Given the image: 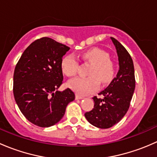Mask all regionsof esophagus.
<instances>
[{"mask_svg":"<svg viewBox=\"0 0 157 157\" xmlns=\"http://www.w3.org/2000/svg\"><path fill=\"white\" fill-rule=\"evenodd\" d=\"M75 98H76V99H83V96H80V95H78V94H76Z\"/></svg>","mask_w":157,"mask_h":157,"instance_id":"obj_1","label":"esophagus"}]
</instances>
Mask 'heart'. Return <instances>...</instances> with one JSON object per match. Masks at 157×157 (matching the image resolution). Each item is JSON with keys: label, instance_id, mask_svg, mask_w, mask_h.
Returning <instances> with one entry per match:
<instances>
[{"label": "heart", "instance_id": "b5f03b06", "mask_svg": "<svg viewBox=\"0 0 157 157\" xmlns=\"http://www.w3.org/2000/svg\"><path fill=\"white\" fill-rule=\"evenodd\" d=\"M81 58L86 61L93 63L89 77H77L68 83L70 88L80 95H86L99 89V80L102 83H109L115 73L113 62L109 59V55L99 48H92L85 51ZM61 70L67 77H74L78 70L79 63L77 58L70 54L63 58Z\"/></svg>", "mask_w": 157, "mask_h": 157}]
</instances>
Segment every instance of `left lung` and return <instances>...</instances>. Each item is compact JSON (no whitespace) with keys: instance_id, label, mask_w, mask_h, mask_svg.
<instances>
[{"instance_id":"obj_1","label":"left lung","mask_w":157,"mask_h":157,"mask_svg":"<svg viewBox=\"0 0 157 157\" xmlns=\"http://www.w3.org/2000/svg\"><path fill=\"white\" fill-rule=\"evenodd\" d=\"M111 39L116 48L119 70L110 84L99 93L104 97L94 96V108L84 115L90 124L103 129L119 122L127 113L135 89L132 58L118 40L112 37Z\"/></svg>"}]
</instances>
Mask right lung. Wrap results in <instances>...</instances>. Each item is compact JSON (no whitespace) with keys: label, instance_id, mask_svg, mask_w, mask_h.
Wrapping results in <instances>:
<instances>
[{"label":"right lung","instance_id":"right-lung-1","mask_svg":"<svg viewBox=\"0 0 157 157\" xmlns=\"http://www.w3.org/2000/svg\"><path fill=\"white\" fill-rule=\"evenodd\" d=\"M68 46L48 37L34 41L16 65L13 95L28 121L42 128L57 124L75 99L71 89L58 91L63 82L61 61Z\"/></svg>","mask_w":157,"mask_h":157}]
</instances>
